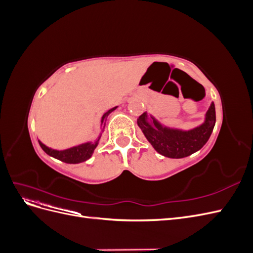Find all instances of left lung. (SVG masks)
<instances>
[{"instance_id": "8db88e82", "label": "left lung", "mask_w": 253, "mask_h": 253, "mask_svg": "<svg viewBox=\"0 0 253 253\" xmlns=\"http://www.w3.org/2000/svg\"><path fill=\"white\" fill-rule=\"evenodd\" d=\"M215 105L211 102L204 121L192 128L169 126L154 115L143 113L137 124L145 138L160 155L169 158H183L201 150L208 141L215 126Z\"/></svg>"}]
</instances>
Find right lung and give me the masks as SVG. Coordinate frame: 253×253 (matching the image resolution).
<instances>
[{
  "instance_id": "add662e5",
  "label": "right lung",
  "mask_w": 253,
  "mask_h": 253,
  "mask_svg": "<svg viewBox=\"0 0 253 253\" xmlns=\"http://www.w3.org/2000/svg\"><path fill=\"white\" fill-rule=\"evenodd\" d=\"M118 106H115V108L109 110L108 112H105L101 116V119H100L101 126H100L102 128V132L100 133V135H99V137L96 140L84 142L79 145H75V147H73V148L66 149V150H60V151L48 148L44 143H42L40 140H38L39 141L40 147L42 148V150L45 153H46L47 155L56 158V159H59V160H61V162L66 163V164H79V163L86 162V160L89 159L91 157V155H93V153H94L95 149L97 148L99 141H100V137L105 128L106 118H108L109 115L116 110Z\"/></svg>"
}]
</instances>
